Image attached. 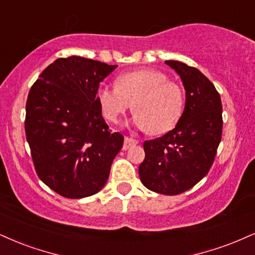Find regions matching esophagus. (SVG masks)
I'll return each instance as SVG.
<instances>
[{
    "label": "esophagus",
    "instance_id": "34e87169",
    "mask_svg": "<svg viewBox=\"0 0 255 255\" xmlns=\"http://www.w3.org/2000/svg\"><path fill=\"white\" fill-rule=\"evenodd\" d=\"M136 144H138V140L137 139H134V138H132V137H125L124 145H123V149L128 150V149H130V147H132V146L136 145Z\"/></svg>",
    "mask_w": 255,
    "mask_h": 255
}]
</instances>
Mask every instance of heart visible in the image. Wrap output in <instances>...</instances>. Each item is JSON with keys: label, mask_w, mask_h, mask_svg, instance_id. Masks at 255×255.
I'll use <instances>...</instances> for the list:
<instances>
[{"label": "heart", "mask_w": 255, "mask_h": 255, "mask_svg": "<svg viewBox=\"0 0 255 255\" xmlns=\"http://www.w3.org/2000/svg\"><path fill=\"white\" fill-rule=\"evenodd\" d=\"M97 102L104 118L119 123L132 105V122L152 134L168 132L177 125L184 108L183 91L161 71L137 70L118 75L116 86L100 85Z\"/></svg>", "instance_id": "1"}]
</instances>
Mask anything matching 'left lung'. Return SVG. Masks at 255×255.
<instances>
[{"mask_svg":"<svg viewBox=\"0 0 255 255\" xmlns=\"http://www.w3.org/2000/svg\"><path fill=\"white\" fill-rule=\"evenodd\" d=\"M165 64L183 83L184 111L175 128L144 142L139 178L149 190L177 195L199 183L214 162L222 136V104L214 85L197 68L175 60Z\"/></svg>","mask_w":255,"mask_h":255,"instance_id":"left-lung-1","label":"left lung"}]
</instances>
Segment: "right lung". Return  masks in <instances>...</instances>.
I'll return each mask as SVG.
<instances>
[{
  "label": "right lung",
  "instance_id": "right-lung-1",
  "mask_svg": "<svg viewBox=\"0 0 255 255\" xmlns=\"http://www.w3.org/2000/svg\"><path fill=\"white\" fill-rule=\"evenodd\" d=\"M116 67L75 55L56 59L28 94L24 130L36 174L67 199L102 190L123 146L97 102L100 81Z\"/></svg>",
  "mask_w": 255,
  "mask_h": 255
}]
</instances>
